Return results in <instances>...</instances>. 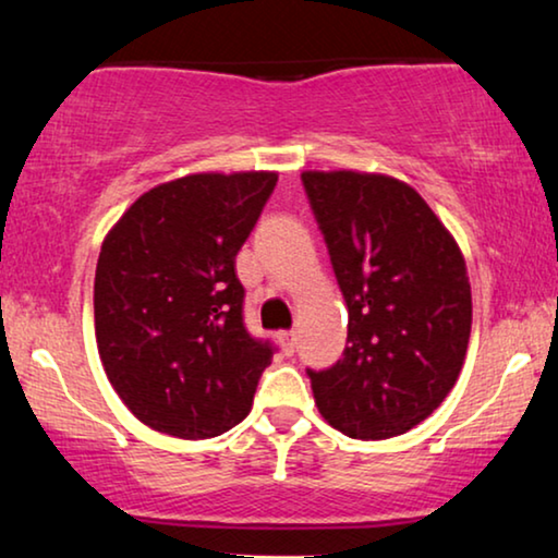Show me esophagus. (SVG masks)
<instances>
[{
	"mask_svg": "<svg viewBox=\"0 0 558 558\" xmlns=\"http://www.w3.org/2000/svg\"><path fill=\"white\" fill-rule=\"evenodd\" d=\"M278 341H280V347H283L286 356H291L295 352V331H280Z\"/></svg>",
	"mask_w": 558,
	"mask_h": 558,
	"instance_id": "1",
	"label": "esophagus"
}]
</instances>
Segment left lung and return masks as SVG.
I'll return each instance as SVG.
<instances>
[{"label": "left lung", "mask_w": 558, "mask_h": 558, "mask_svg": "<svg viewBox=\"0 0 558 558\" xmlns=\"http://www.w3.org/2000/svg\"><path fill=\"white\" fill-rule=\"evenodd\" d=\"M301 181L349 311L341 360L308 369L318 413L352 439L405 434L464 365L472 291L462 252L403 181L354 170H306Z\"/></svg>", "instance_id": "8db88e82"}]
</instances>
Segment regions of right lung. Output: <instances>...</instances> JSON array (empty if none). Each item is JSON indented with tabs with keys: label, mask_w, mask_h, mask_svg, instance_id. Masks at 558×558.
Here are the masks:
<instances>
[{
	"label": "right lung",
	"mask_w": 558,
	"mask_h": 558,
	"mask_svg": "<svg viewBox=\"0 0 558 558\" xmlns=\"http://www.w3.org/2000/svg\"><path fill=\"white\" fill-rule=\"evenodd\" d=\"M278 173H196L137 198L101 244L94 329L101 365L145 426L211 439L247 418L275 347L244 326L236 252Z\"/></svg>",
	"instance_id": "right-lung-1"
}]
</instances>
